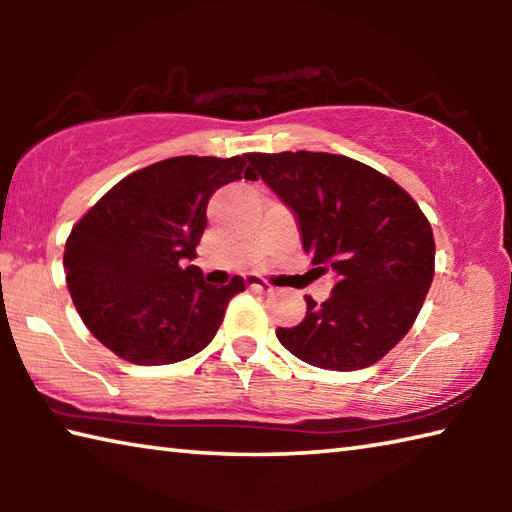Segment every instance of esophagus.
<instances>
[{"instance_id":"34e87169","label":"esophagus","mask_w":512,"mask_h":512,"mask_svg":"<svg viewBox=\"0 0 512 512\" xmlns=\"http://www.w3.org/2000/svg\"><path fill=\"white\" fill-rule=\"evenodd\" d=\"M246 284L253 291H259V293H264V296H268V293H273L275 289H273V284H268V282H264V280H259V277H255V275H250V277H246Z\"/></svg>"}]
</instances>
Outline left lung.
I'll use <instances>...</instances> for the list:
<instances>
[{"mask_svg": "<svg viewBox=\"0 0 512 512\" xmlns=\"http://www.w3.org/2000/svg\"><path fill=\"white\" fill-rule=\"evenodd\" d=\"M264 183L298 214L318 273L339 275L323 305L307 300L277 339L309 366L361 370L386 357L418 318L436 244L411 194L377 169L334 153H248Z\"/></svg>", "mask_w": 512, "mask_h": 512, "instance_id": "8db88e82", "label": "left lung"}]
</instances>
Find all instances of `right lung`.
<instances>
[{"mask_svg": "<svg viewBox=\"0 0 512 512\" xmlns=\"http://www.w3.org/2000/svg\"><path fill=\"white\" fill-rule=\"evenodd\" d=\"M257 180L248 153L178 155L108 189L69 232L63 266L85 327L119 359L164 366L194 357L214 339L244 277L203 282L196 246L207 201L235 180Z\"/></svg>", "mask_w": 512, "mask_h": 512, "instance_id": "add662e5", "label": "right lung"}]
</instances>
